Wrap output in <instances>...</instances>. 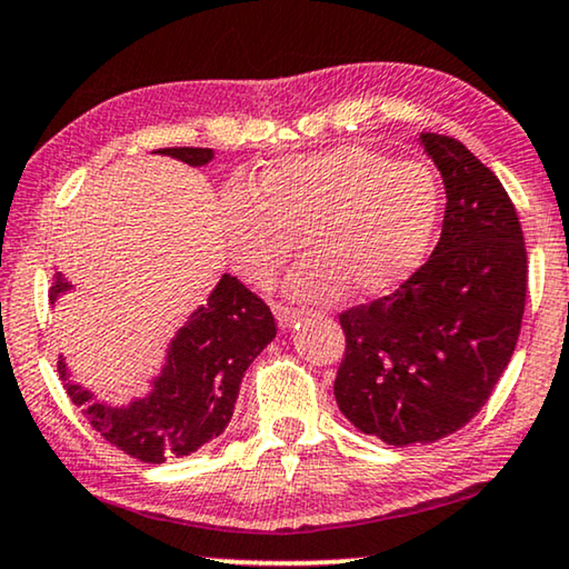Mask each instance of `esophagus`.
Returning <instances> with one entry per match:
<instances>
[{
  "instance_id": "34e87169",
  "label": "esophagus",
  "mask_w": 569,
  "mask_h": 569,
  "mask_svg": "<svg viewBox=\"0 0 569 569\" xmlns=\"http://www.w3.org/2000/svg\"><path fill=\"white\" fill-rule=\"evenodd\" d=\"M273 311H276L278 325H281V327H291L293 322H299V319L303 317V309L286 307V303H273Z\"/></svg>"
}]
</instances>
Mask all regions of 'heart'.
<instances>
[{"label": "heart", "instance_id": "obj_1", "mask_svg": "<svg viewBox=\"0 0 569 569\" xmlns=\"http://www.w3.org/2000/svg\"><path fill=\"white\" fill-rule=\"evenodd\" d=\"M438 216L441 188L426 164L358 143L286 157L258 190L231 180L219 196L223 244L247 281L268 283L299 234L307 258L288 283L303 296L389 293L422 266Z\"/></svg>", "mask_w": 569, "mask_h": 569}]
</instances>
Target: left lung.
Returning <instances> with one entry per match:
<instances>
[{
    "label": "left lung",
    "instance_id": "1",
    "mask_svg": "<svg viewBox=\"0 0 569 569\" xmlns=\"http://www.w3.org/2000/svg\"><path fill=\"white\" fill-rule=\"evenodd\" d=\"M446 188L443 229L395 293L340 315V412L389 446L433 443L467 426L513 356L526 307L516 206L461 141L420 133Z\"/></svg>",
    "mask_w": 569,
    "mask_h": 569
}]
</instances>
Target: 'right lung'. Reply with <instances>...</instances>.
I'll list each match as a JSON object with an SVG mask.
<instances>
[{
    "mask_svg": "<svg viewBox=\"0 0 569 569\" xmlns=\"http://www.w3.org/2000/svg\"><path fill=\"white\" fill-rule=\"evenodd\" d=\"M157 154L203 167L213 159V149L172 147ZM67 291H71L67 278L56 273L48 299L56 303ZM273 338L276 319L268 303L234 276L223 273L208 301L174 332L147 397H136L123 407L100 402L74 381L63 356H59V379L71 402L82 407L84 418L108 443L143 463H162L172 456H190L223 433L234 415L244 371Z\"/></svg>",
    "mask_w": 569,
    "mask_h": 569,
    "instance_id": "obj_1",
    "label": "right lung"
}]
</instances>
